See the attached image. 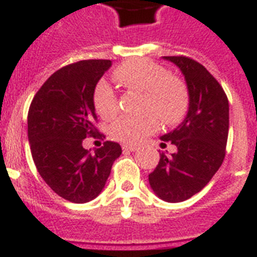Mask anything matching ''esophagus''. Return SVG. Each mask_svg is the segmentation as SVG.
<instances>
[{
  "instance_id": "34e87169",
  "label": "esophagus",
  "mask_w": 257,
  "mask_h": 257,
  "mask_svg": "<svg viewBox=\"0 0 257 257\" xmlns=\"http://www.w3.org/2000/svg\"><path fill=\"white\" fill-rule=\"evenodd\" d=\"M137 149H139V148L136 147V145H131V144H124V145H122V150H124V152H136Z\"/></svg>"
}]
</instances>
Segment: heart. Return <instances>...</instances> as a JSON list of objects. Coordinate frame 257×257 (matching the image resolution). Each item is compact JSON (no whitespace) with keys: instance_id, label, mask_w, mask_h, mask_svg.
I'll return each instance as SVG.
<instances>
[{"instance_id":"obj_1","label":"heart","mask_w":257,"mask_h":257,"mask_svg":"<svg viewBox=\"0 0 257 257\" xmlns=\"http://www.w3.org/2000/svg\"><path fill=\"white\" fill-rule=\"evenodd\" d=\"M114 78L126 88L143 93L141 110L150 112L139 117L122 116L113 122L110 133L126 144H137L158 129V117L164 124H178L189 108L186 83L148 59H133L114 71ZM96 112L103 118L113 117L118 109L117 96L107 83L97 84L93 93ZM157 115V118L155 116Z\"/></svg>"}]
</instances>
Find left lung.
Listing matches in <instances>:
<instances>
[{
  "mask_svg": "<svg viewBox=\"0 0 257 257\" xmlns=\"http://www.w3.org/2000/svg\"><path fill=\"white\" fill-rule=\"evenodd\" d=\"M182 71L189 89V110L182 124L161 137V147L173 144L176 153H160L149 183L166 202H183L199 193L220 168L228 137V99L222 85L197 60L164 56Z\"/></svg>",
  "mask_w": 257,
  "mask_h": 257,
  "instance_id": "obj_1",
  "label": "left lung"
}]
</instances>
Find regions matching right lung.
I'll return each mask as SVG.
<instances>
[{
    "label": "right lung",
    "instance_id": "1",
    "mask_svg": "<svg viewBox=\"0 0 257 257\" xmlns=\"http://www.w3.org/2000/svg\"><path fill=\"white\" fill-rule=\"evenodd\" d=\"M110 64L91 59L62 67L43 83L29 108L27 136L37 170L54 193L74 203L101 193L121 154L113 141L95 152L83 148L87 137H104L95 126L93 92Z\"/></svg>",
    "mask_w": 257,
    "mask_h": 257
}]
</instances>
